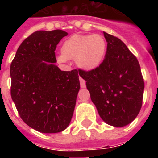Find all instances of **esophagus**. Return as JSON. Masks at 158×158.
I'll return each mask as SVG.
<instances>
[{"instance_id":"34e87169","label":"esophagus","mask_w":158,"mask_h":158,"mask_svg":"<svg viewBox=\"0 0 158 158\" xmlns=\"http://www.w3.org/2000/svg\"><path fill=\"white\" fill-rule=\"evenodd\" d=\"M79 81H80V86H81L82 89H84V88L86 87V83H85L84 79H82L81 77H79Z\"/></svg>"}]
</instances>
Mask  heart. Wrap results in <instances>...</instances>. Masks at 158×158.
Wrapping results in <instances>:
<instances>
[{
  "instance_id": "b5f03b06",
  "label": "heart",
  "mask_w": 158,
  "mask_h": 158,
  "mask_svg": "<svg viewBox=\"0 0 158 158\" xmlns=\"http://www.w3.org/2000/svg\"><path fill=\"white\" fill-rule=\"evenodd\" d=\"M106 41L100 34H74L61 46V55L57 57L60 63L75 60L77 66L85 71L98 69L106 56Z\"/></svg>"
}]
</instances>
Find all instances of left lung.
Returning <instances> with one entry per match:
<instances>
[{
	"label": "left lung",
	"instance_id": "1",
	"mask_svg": "<svg viewBox=\"0 0 158 158\" xmlns=\"http://www.w3.org/2000/svg\"><path fill=\"white\" fill-rule=\"evenodd\" d=\"M107 49L98 69L79 70L92 102L106 124L123 127L135 120L143 103L144 81L139 63L125 43L103 32Z\"/></svg>",
	"mask_w": 158,
	"mask_h": 158
}]
</instances>
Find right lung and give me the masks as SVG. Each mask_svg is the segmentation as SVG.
<instances>
[{
	"label": "right lung",
	"mask_w": 158,
	"mask_h": 158,
	"mask_svg": "<svg viewBox=\"0 0 158 158\" xmlns=\"http://www.w3.org/2000/svg\"><path fill=\"white\" fill-rule=\"evenodd\" d=\"M63 30L36 31L16 52L10 64V94L19 116L29 127L53 134L70 123L79 93L77 69L62 71L55 64Z\"/></svg>",
	"instance_id": "add662e5"
}]
</instances>
